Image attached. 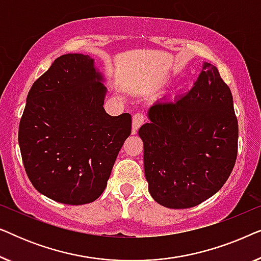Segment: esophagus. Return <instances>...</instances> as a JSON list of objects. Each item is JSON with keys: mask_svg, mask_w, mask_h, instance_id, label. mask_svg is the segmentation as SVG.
Returning a JSON list of instances; mask_svg holds the SVG:
<instances>
[{"mask_svg": "<svg viewBox=\"0 0 261 261\" xmlns=\"http://www.w3.org/2000/svg\"><path fill=\"white\" fill-rule=\"evenodd\" d=\"M145 122V116L141 113H137L133 115V127H132V132L135 134L138 132L139 128L141 127V124Z\"/></svg>", "mask_w": 261, "mask_h": 261, "instance_id": "1", "label": "esophagus"}]
</instances>
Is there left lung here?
I'll return each instance as SVG.
<instances>
[{
  "label": "left lung",
  "instance_id": "obj_1",
  "mask_svg": "<svg viewBox=\"0 0 261 261\" xmlns=\"http://www.w3.org/2000/svg\"><path fill=\"white\" fill-rule=\"evenodd\" d=\"M139 135L153 199L185 209L215 195L234 169L239 138L233 96L217 67L203 64L190 91L156 101Z\"/></svg>",
  "mask_w": 261,
  "mask_h": 261
}]
</instances>
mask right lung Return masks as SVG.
<instances>
[{"label":"right lung","instance_id":"add662e5","mask_svg":"<svg viewBox=\"0 0 261 261\" xmlns=\"http://www.w3.org/2000/svg\"><path fill=\"white\" fill-rule=\"evenodd\" d=\"M94 59L80 53L57 58L32 85L19 126V145L33 187L53 201L81 205L107 187L132 116H110L107 89Z\"/></svg>","mask_w":261,"mask_h":261}]
</instances>
